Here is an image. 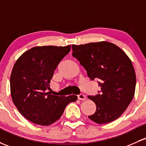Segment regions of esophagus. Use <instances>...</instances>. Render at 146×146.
Wrapping results in <instances>:
<instances>
[{
  "label": "esophagus",
  "instance_id": "34e87169",
  "mask_svg": "<svg viewBox=\"0 0 146 146\" xmlns=\"http://www.w3.org/2000/svg\"><path fill=\"white\" fill-rule=\"evenodd\" d=\"M78 99H79V100H82V101L86 100L85 96L84 94H80L78 95Z\"/></svg>",
  "mask_w": 146,
  "mask_h": 146
}]
</instances>
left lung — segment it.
Segmentation results:
<instances>
[{
	"label": "left lung",
	"mask_w": 146,
	"mask_h": 146,
	"mask_svg": "<svg viewBox=\"0 0 146 146\" xmlns=\"http://www.w3.org/2000/svg\"><path fill=\"white\" fill-rule=\"evenodd\" d=\"M72 50L88 77L100 81L101 94L88 96L96 106L88 117L97 124L117 119L134 96L136 73L131 59L118 46L106 41L72 45Z\"/></svg>",
	"instance_id": "8db88e82"
}]
</instances>
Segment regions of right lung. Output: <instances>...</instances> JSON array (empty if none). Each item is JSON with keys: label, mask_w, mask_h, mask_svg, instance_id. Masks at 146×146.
<instances>
[{"label": "right lung", "mask_w": 146, "mask_h": 146, "mask_svg": "<svg viewBox=\"0 0 146 146\" xmlns=\"http://www.w3.org/2000/svg\"><path fill=\"white\" fill-rule=\"evenodd\" d=\"M70 45L38 46L18 58L10 76V92L14 104L26 119L36 125H52L61 117L66 106L78 96L50 94V82Z\"/></svg>", "instance_id": "1"}]
</instances>
